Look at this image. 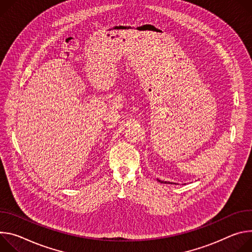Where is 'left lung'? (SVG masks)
<instances>
[{
  "label": "left lung",
  "mask_w": 252,
  "mask_h": 252,
  "mask_svg": "<svg viewBox=\"0 0 252 252\" xmlns=\"http://www.w3.org/2000/svg\"><path fill=\"white\" fill-rule=\"evenodd\" d=\"M159 182H161V183H170V182H166V181H161V180H158Z\"/></svg>",
  "instance_id": "1"
}]
</instances>
